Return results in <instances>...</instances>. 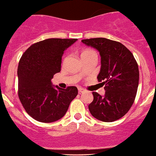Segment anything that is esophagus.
<instances>
[{
  "label": "esophagus",
  "mask_w": 156,
  "mask_h": 156,
  "mask_svg": "<svg viewBox=\"0 0 156 156\" xmlns=\"http://www.w3.org/2000/svg\"><path fill=\"white\" fill-rule=\"evenodd\" d=\"M78 92L79 93H83V92H85V89L83 88H78Z\"/></svg>",
  "instance_id": "34e87169"
}]
</instances>
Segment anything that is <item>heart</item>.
<instances>
[{"mask_svg":"<svg viewBox=\"0 0 156 156\" xmlns=\"http://www.w3.org/2000/svg\"><path fill=\"white\" fill-rule=\"evenodd\" d=\"M91 56H97L95 52L94 51L91 50V49H86V50L83 51L81 54V58L82 59L86 58H89Z\"/></svg>","mask_w":156,"mask_h":156,"instance_id":"heart-1","label":"heart"}]
</instances>
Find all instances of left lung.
Masks as SVG:
<instances>
[{"mask_svg": "<svg viewBox=\"0 0 156 156\" xmlns=\"http://www.w3.org/2000/svg\"><path fill=\"white\" fill-rule=\"evenodd\" d=\"M82 42L99 51L101 66L97 78L105 90L104 97L92 92L89 112L99 121H117L128 112L136 95L140 77L136 61L119 41L95 38L83 39Z\"/></svg>", "mask_w": 156, "mask_h": 156, "instance_id": "1", "label": "left lung"}]
</instances>
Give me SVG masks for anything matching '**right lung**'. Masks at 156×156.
Returning a JSON list of instances; mask_svg holds the SVG:
<instances>
[{"mask_svg":"<svg viewBox=\"0 0 156 156\" xmlns=\"http://www.w3.org/2000/svg\"><path fill=\"white\" fill-rule=\"evenodd\" d=\"M76 38H48L32 44L18 65V96L26 112L39 122H55L64 116L77 95L76 86L61 89L51 85L61 71L64 51Z\"/></svg>","mask_w":156,"mask_h":156,"instance_id":"right-lung-1","label":"right lung"}]
</instances>
